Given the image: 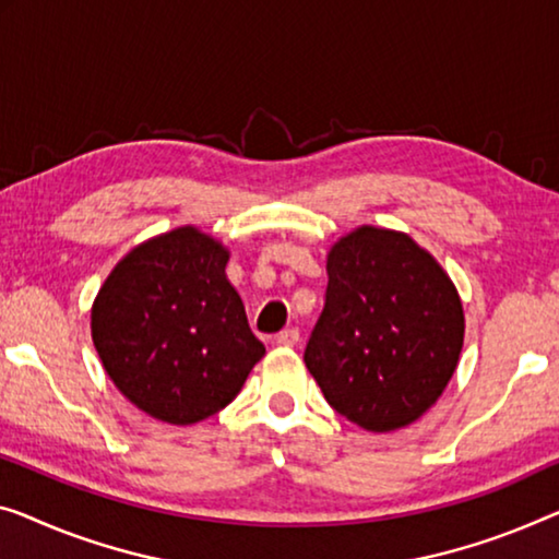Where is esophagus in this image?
<instances>
[{"instance_id":"1","label":"esophagus","mask_w":559,"mask_h":559,"mask_svg":"<svg viewBox=\"0 0 559 559\" xmlns=\"http://www.w3.org/2000/svg\"><path fill=\"white\" fill-rule=\"evenodd\" d=\"M276 341L281 346H296L298 344V329H283Z\"/></svg>"}]
</instances>
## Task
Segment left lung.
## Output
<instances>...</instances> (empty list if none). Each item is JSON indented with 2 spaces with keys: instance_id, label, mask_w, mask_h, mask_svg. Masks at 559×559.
I'll use <instances>...</instances> for the list:
<instances>
[{
  "instance_id": "obj_1",
  "label": "left lung",
  "mask_w": 559,
  "mask_h": 559,
  "mask_svg": "<svg viewBox=\"0 0 559 559\" xmlns=\"http://www.w3.org/2000/svg\"><path fill=\"white\" fill-rule=\"evenodd\" d=\"M326 306L304 361L326 402L373 435L437 404L464 346L456 286L402 230L359 226L326 255Z\"/></svg>"
}]
</instances>
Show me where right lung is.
Instances as JSON below:
<instances>
[{
	"label": "right lung",
	"mask_w": 559,
	"mask_h": 559,
	"mask_svg": "<svg viewBox=\"0 0 559 559\" xmlns=\"http://www.w3.org/2000/svg\"><path fill=\"white\" fill-rule=\"evenodd\" d=\"M230 251L195 226L132 248L99 286L90 329L107 377L157 421H203L238 396L265 346L226 276Z\"/></svg>",
	"instance_id": "obj_1"
}]
</instances>
